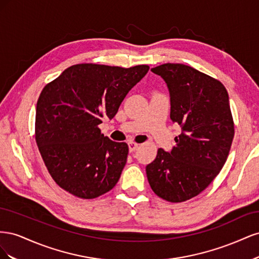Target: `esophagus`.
<instances>
[{"label":"esophagus","instance_id":"obj_1","mask_svg":"<svg viewBox=\"0 0 259 259\" xmlns=\"http://www.w3.org/2000/svg\"><path fill=\"white\" fill-rule=\"evenodd\" d=\"M138 147H139V145L136 144V143H133V142L128 143V149H130L131 152H134L135 150H137Z\"/></svg>","mask_w":259,"mask_h":259}]
</instances>
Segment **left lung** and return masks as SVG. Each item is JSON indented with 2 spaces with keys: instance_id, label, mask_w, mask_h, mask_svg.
<instances>
[{
  "instance_id": "1",
  "label": "left lung",
  "mask_w": 259,
  "mask_h": 259,
  "mask_svg": "<svg viewBox=\"0 0 259 259\" xmlns=\"http://www.w3.org/2000/svg\"><path fill=\"white\" fill-rule=\"evenodd\" d=\"M167 84L170 120L182 126L169 152L162 148L146 166L149 185L163 200L197 197L222 170L234 136L229 96L221 81L183 64L152 68Z\"/></svg>"
}]
</instances>
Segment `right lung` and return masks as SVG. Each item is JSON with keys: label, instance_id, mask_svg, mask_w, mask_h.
<instances>
[{"label": "right lung", "instance_id": "obj_1", "mask_svg": "<svg viewBox=\"0 0 259 259\" xmlns=\"http://www.w3.org/2000/svg\"><path fill=\"white\" fill-rule=\"evenodd\" d=\"M149 66L69 67L44 86L36 104L35 140L52 178L81 199L110 191L126 164L128 146L105 137L101 119L116 114Z\"/></svg>", "mask_w": 259, "mask_h": 259}]
</instances>
